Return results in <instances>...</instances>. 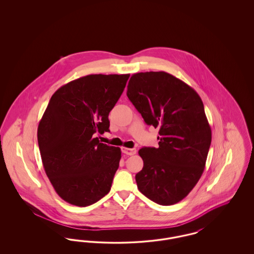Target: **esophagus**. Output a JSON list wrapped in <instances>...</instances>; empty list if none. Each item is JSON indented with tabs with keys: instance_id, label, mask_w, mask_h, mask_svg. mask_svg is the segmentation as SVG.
<instances>
[{
	"instance_id": "esophagus-1",
	"label": "esophagus",
	"mask_w": 254,
	"mask_h": 254,
	"mask_svg": "<svg viewBox=\"0 0 254 254\" xmlns=\"http://www.w3.org/2000/svg\"><path fill=\"white\" fill-rule=\"evenodd\" d=\"M122 151L127 155H134L136 153L135 148H127V147H122Z\"/></svg>"
}]
</instances>
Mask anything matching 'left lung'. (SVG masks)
<instances>
[{"mask_svg": "<svg viewBox=\"0 0 254 254\" xmlns=\"http://www.w3.org/2000/svg\"><path fill=\"white\" fill-rule=\"evenodd\" d=\"M127 95L145 124L159 127L158 147H143L135 176L142 193L159 205H174L201 178L211 143L204 105L192 87L164 71L133 74Z\"/></svg>", "mask_w": 254, "mask_h": 254, "instance_id": "8db88e82", "label": "left lung"}]
</instances>
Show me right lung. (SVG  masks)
I'll return each instance as SVG.
<instances>
[{
	"label": "right lung",
	"mask_w": 254,
	"mask_h": 254,
	"mask_svg": "<svg viewBox=\"0 0 254 254\" xmlns=\"http://www.w3.org/2000/svg\"><path fill=\"white\" fill-rule=\"evenodd\" d=\"M129 74H91L71 81L52 95L38 126L45 171L63 200L92 205L109 193L121 149L100 143L109 131V114Z\"/></svg>",
	"instance_id": "right-lung-1"
}]
</instances>
